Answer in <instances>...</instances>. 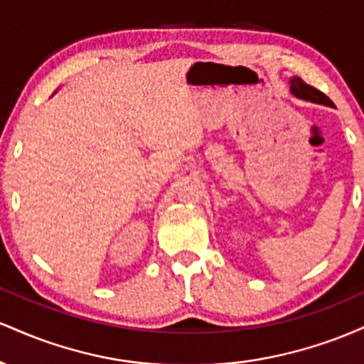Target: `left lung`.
Wrapping results in <instances>:
<instances>
[{"instance_id":"left-lung-1","label":"left lung","mask_w":364,"mask_h":364,"mask_svg":"<svg viewBox=\"0 0 364 364\" xmlns=\"http://www.w3.org/2000/svg\"><path fill=\"white\" fill-rule=\"evenodd\" d=\"M289 83H291V94L294 95V97L303 99V101L315 102V104H323V106H330V107L333 106V102L330 101L323 92L316 90L315 87L304 83L299 77H292Z\"/></svg>"}]
</instances>
